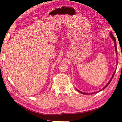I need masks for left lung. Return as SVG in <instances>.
Returning a JSON list of instances; mask_svg holds the SVG:
<instances>
[{
    "instance_id": "obj_1",
    "label": "left lung",
    "mask_w": 122,
    "mask_h": 122,
    "mask_svg": "<svg viewBox=\"0 0 122 122\" xmlns=\"http://www.w3.org/2000/svg\"><path fill=\"white\" fill-rule=\"evenodd\" d=\"M110 36H111V38H112V40H113V41H114V43H115V50H116V54H117V46H116V40H115V37L113 36V35H112V33H110ZM116 70H115V72L114 73H113V75H112V77H111V79L110 80V81H109V82L108 83H107V85L104 86V88H103L102 89H101V90H100V91H98V92H92V93H85V92H81V91H80V90H78V89H77V91H78V92H81V93L82 94H84V95H88V94H94V93H96V92H101V91H102V90H104L105 88H106L107 86H108L109 85V84H110V83L111 82V80H112V79L113 78V76H114V75H115V72H116Z\"/></svg>"
}]
</instances>
